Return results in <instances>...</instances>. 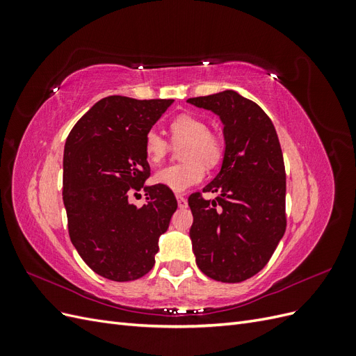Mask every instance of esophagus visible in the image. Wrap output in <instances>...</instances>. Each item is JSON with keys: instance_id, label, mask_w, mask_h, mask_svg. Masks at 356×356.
<instances>
[{"instance_id": "1", "label": "esophagus", "mask_w": 356, "mask_h": 356, "mask_svg": "<svg viewBox=\"0 0 356 356\" xmlns=\"http://www.w3.org/2000/svg\"><path fill=\"white\" fill-rule=\"evenodd\" d=\"M177 200H178V208H181V209H184V208H187V199L182 196V195H177Z\"/></svg>"}]
</instances>
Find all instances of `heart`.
<instances>
[{
    "mask_svg": "<svg viewBox=\"0 0 356 356\" xmlns=\"http://www.w3.org/2000/svg\"><path fill=\"white\" fill-rule=\"evenodd\" d=\"M172 143L181 145L179 163L169 165L156 172L154 181L172 191H184L197 184L204 177V165L212 168L222 159V141L218 135L208 131L202 118L191 114H179L169 124ZM169 144L156 131H148L144 138V153L149 163L157 165L166 157Z\"/></svg>",
    "mask_w": 356,
    "mask_h": 356,
    "instance_id": "b5f03b06",
    "label": "heart"
}]
</instances>
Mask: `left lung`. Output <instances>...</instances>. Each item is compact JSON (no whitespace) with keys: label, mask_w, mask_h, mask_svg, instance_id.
Instances as JSON below:
<instances>
[{"label":"left lung","mask_w":356,"mask_h":356,"mask_svg":"<svg viewBox=\"0 0 356 356\" xmlns=\"http://www.w3.org/2000/svg\"><path fill=\"white\" fill-rule=\"evenodd\" d=\"M187 102L218 114L225 152L220 174L203 193H193L190 238L200 270L220 282L236 284L268 263L286 229V175L281 144L268 115L233 90Z\"/></svg>","instance_id":"obj_1"}]
</instances>
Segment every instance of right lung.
<instances>
[{
    "label": "right lung",
    "mask_w": 356,
    "mask_h": 356,
    "mask_svg": "<svg viewBox=\"0 0 356 356\" xmlns=\"http://www.w3.org/2000/svg\"><path fill=\"white\" fill-rule=\"evenodd\" d=\"M172 102L106 96L67 138L63 203L70 238L83 261L110 281H135L152 270L159 238L177 211L174 193L160 184L145 187L149 202L141 209L128 202L149 177L144 138Z\"/></svg>",
    "instance_id": "right-lung-1"
}]
</instances>
